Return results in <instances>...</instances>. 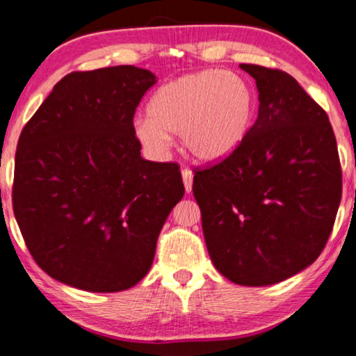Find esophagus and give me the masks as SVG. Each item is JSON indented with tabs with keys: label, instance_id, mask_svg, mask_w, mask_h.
<instances>
[{
	"label": "esophagus",
	"instance_id": "1",
	"mask_svg": "<svg viewBox=\"0 0 356 356\" xmlns=\"http://www.w3.org/2000/svg\"><path fill=\"white\" fill-rule=\"evenodd\" d=\"M181 175H183L184 189H186V193H191V189H193V172L189 168H183Z\"/></svg>",
	"mask_w": 356,
	"mask_h": 356
}]
</instances>
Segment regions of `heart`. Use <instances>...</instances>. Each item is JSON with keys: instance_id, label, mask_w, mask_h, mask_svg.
Here are the masks:
<instances>
[{"instance_id": "1", "label": "heart", "mask_w": 356, "mask_h": 356, "mask_svg": "<svg viewBox=\"0 0 356 356\" xmlns=\"http://www.w3.org/2000/svg\"><path fill=\"white\" fill-rule=\"evenodd\" d=\"M138 118L134 133L152 152H163L170 136L179 134L184 149L202 162L225 159L240 147L254 116V94L240 74L204 70L160 86Z\"/></svg>"}]
</instances>
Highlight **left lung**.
I'll return each instance as SVG.
<instances>
[{"label": "left lung", "mask_w": 356, "mask_h": 356, "mask_svg": "<svg viewBox=\"0 0 356 356\" xmlns=\"http://www.w3.org/2000/svg\"><path fill=\"white\" fill-rule=\"evenodd\" d=\"M256 79L259 111L235 152L196 168L194 197L216 269L264 286L313 264L332 232L342 168L327 113L280 70L240 65Z\"/></svg>", "instance_id": "1"}]
</instances>
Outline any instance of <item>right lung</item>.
Returning <instances> with one entry per match:
<instances>
[{"mask_svg": "<svg viewBox=\"0 0 356 356\" xmlns=\"http://www.w3.org/2000/svg\"><path fill=\"white\" fill-rule=\"evenodd\" d=\"M154 84L134 66L71 72L24 126L14 216L33 261L61 284L111 293L152 266L184 194L178 163L140 157L133 120Z\"/></svg>", "mask_w": 356, "mask_h": 356, "instance_id": "add662e5", "label": "right lung"}]
</instances>
